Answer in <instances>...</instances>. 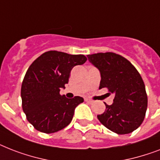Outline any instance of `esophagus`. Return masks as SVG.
Listing matches in <instances>:
<instances>
[{
	"instance_id": "1",
	"label": "esophagus",
	"mask_w": 160,
	"mask_h": 160,
	"mask_svg": "<svg viewBox=\"0 0 160 160\" xmlns=\"http://www.w3.org/2000/svg\"><path fill=\"white\" fill-rule=\"evenodd\" d=\"M84 100H85V102H87L88 103H89V104H92V103L93 102L92 100H91V99H89V98H84Z\"/></svg>"
}]
</instances>
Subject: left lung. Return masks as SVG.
<instances>
[{"label": "left lung", "mask_w": 160, "mask_h": 160, "mask_svg": "<svg viewBox=\"0 0 160 160\" xmlns=\"http://www.w3.org/2000/svg\"><path fill=\"white\" fill-rule=\"evenodd\" d=\"M88 60L100 71L99 89L107 88L114 93L112 105H106L98 120L110 131L129 134L142 124L148 105L142 78L130 61L112 52L88 55Z\"/></svg>", "instance_id": "left-lung-1"}]
</instances>
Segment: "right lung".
<instances>
[{"mask_svg": "<svg viewBox=\"0 0 160 160\" xmlns=\"http://www.w3.org/2000/svg\"><path fill=\"white\" fill-rule=\"evenodd\" d=\"M86 61L82 54L51 50L29 66L21 85L22 108L28 121L37 131L57 132L72 121L74 110L83 102V98L69 99L59 92L68 82L72 68Z\"/></svg>", "mask_w": 160, "mask_h": 160, "instance_id": "right-lung-1", "label": "right lung"}]
</instances>
